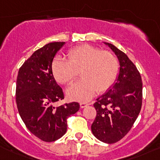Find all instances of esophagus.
Here are the masks:
<instances>
[{
  "mask_svg": "<svg viewBox=\"0 0 160 160\" xmlns=\"http://www.w3.org/2000/svg\"><path fill=\"white\" fill-rule=\"evenodd\" d=\"M89 104H88V103H86V102H81L80 103V107H81V108H85V107H86L87 105H88Z\"/></svg>",
  "mask_w": 160,
  "mask_h": 160,
  "instance_id": "obj_1",
  "label": "esophagus"
}]
</instances>
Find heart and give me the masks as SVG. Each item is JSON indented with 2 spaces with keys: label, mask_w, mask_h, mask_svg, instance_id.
<instances>
[{
  "label": "heart",
  "mask_w": 160,
  "mask_h": 160,
  "mask_svg": "<svg viewBox=\"0 0 160 160\" xmlns=\"http://www.w3.org/2000/svg\"><path fill=\"white\" fill-rule=\"evenodd\" d=\"M67 57L68 60L56 58L52 69L55 80L62 85L70 84L79 71L82 78L67 89L70 99L88 101L96 91L98 93L107 91L116 79L119 65L112 52L90 44H82L70 49Z\"/></svg>",
  "instance_id": "obj_1"
}]
</instances>
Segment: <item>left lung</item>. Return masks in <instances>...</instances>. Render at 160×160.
<instances>
[{"instance_id": "8db88e82", "label": "left lung", "mask_w": 160, "mask_h": 160, "mask_svg": "<svg viewBox=\"0 0 160 160\" xmlns=\"http://www.w3.org/2000/svg\"><path fill=\"white\" fill-rule=\"evenodd\" d=\"M119 62L116 82L94 104L96 117L92 125L94 136L103 142L112 144L122 139L134 124L140 112L142 82L136 65L128 56L110 43Z\"/></svg>"}]
</instances>
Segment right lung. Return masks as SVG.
<instances>
[{"mask_svg":"<svg viewBox=\"0 0 160 160\" xmlns=\"http://www.w3.org/2000/svg\"><path fill=\"white\" fill-rule=\"evenodd\" d=\"M65 42H52L38 49L19 69L16 103L29 131L44 142L60 139L67 131V118L79 110L78 102L55 106L64 99L62 88L52 73V64Z\"/></svg>","mask_w":160,"mask_h":160,"instance_id":"obj_1","label":"right lung"}]
</instances>
